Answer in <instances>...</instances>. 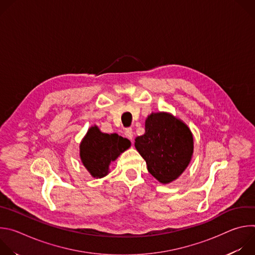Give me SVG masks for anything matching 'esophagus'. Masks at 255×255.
Instances as JSON below:
<instances>
[{"label":"esophagus","mask_w":255,"mask_h":255,"mask_svg":"<svg viewBox=\"0 0 255 255\" xmlns=\"http://www.w3.org/2000/svg\"><path fill=\"white\" fill-rule=\"evenodd\" d=\"M124 135H125V137H127L128 139L132 140V139H133V131H132V129H131V128H127V129L125 130V132H124Z\"/></svg>","instance_id":"34e87169"}]
</instances>
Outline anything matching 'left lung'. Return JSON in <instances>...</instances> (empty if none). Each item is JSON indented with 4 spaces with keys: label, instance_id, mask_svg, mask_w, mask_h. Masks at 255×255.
Instances as JSON below:
<instances>
[{
    "label": "left lung",
    "instance_id": "1",
    "mask_svg": "<svg viewBox=\"0 0 255 255\" xmlns=\"http://www.w3.org/2000/svg\"><path fill=\"white\" fill-rule=\"evenodd\" d=\"M135 148L147 169L160 184L178 178L194 153V137L188 125L167 112L151 113L145 120V133L135 139Z\"/></svg>",
    "mask_w": 255,
    "mask_h": 255
}]
</instances>
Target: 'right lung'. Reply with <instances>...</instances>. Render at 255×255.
<instances>
[{
	"mask_svg": "<svg viewBox=\"0 0 255 255\" xmlns=\"http://www.w3.org/2000/svg\"><path fill=\"white\" fill-rule=\"evenodd\" d=\"M130 146L128 139L116 133H103L94 125L80 143V157L93 177L102 178L110 172V164Z\"/></svg>",
	"mask_w": 255,
	"mask_h": 255,
	"instance_id": "right-lung-1",
	"label": "right lung"
}]
</instances>
